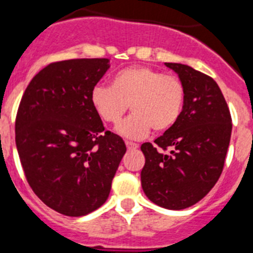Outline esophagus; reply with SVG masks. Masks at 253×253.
I'll list each match as a JSON object with an SVG mask.
<instances>
[{
	"label": "esophagus",
	"instance_id": "esophagus-1",
	"mask_svg": "<svg viewBox=\"0 0 253 253\" xmlns=\"http://www.w3.org/2000/svg\"><path fill=\"white\" fill-rule=\"evenodd\" d=\"M126 146H127V148H128V149H137V148H138V144L133 143V142H129V141L126 142Z\"/></svg>",
	"mask_w": 253,
	"mask_h": 253
}]
</instances>
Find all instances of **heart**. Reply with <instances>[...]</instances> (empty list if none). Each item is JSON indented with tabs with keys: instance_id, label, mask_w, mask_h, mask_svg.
Segmentation results:
<instances>
[{
	"instance_id": "heart-1",
	"label": "heart",
	"mask_w": 253,
	"mask_h": 253,
	"mask_svg": "<svg viewBox=\"0 0 253 253\" xmlns=\"http://www.w3.org/2000/svg\"><path fill=\"white\" fill-rule=\"evenodd\" d=\"M185 91L175 77L148 67H131L112 78L111 86L97 84L91 90V104L105 122L116 125L127 107L132 112L117 127L127 138L138 139L153 128L164 132L181 114Z\"/></svg>"
}]
</instances>
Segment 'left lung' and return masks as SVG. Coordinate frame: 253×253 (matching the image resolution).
<instances>
[{
  "mask_svg": "<svg viewBox=\"0 0 253 253\" xmlns=\"http://www.w3.org/2000/svg\"><path fill=\"white\" fill-rule=\"evenodd\" d=\"M185 91L178 121L154 144L141 146L144 194L154 204L181 210L202 200L219 180L231 138V115L212 78L192 67L166 63Z\"/></svg>",
  "mask_w": 253,
  "mask_h": 253,
  "instance_id": "left-lung-1",
  "label": "left lung"
}]
</instances>
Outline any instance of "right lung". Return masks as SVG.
<instances>
[{
    "instance_id": "obj_1",
    "label": "right lung",
    "mask_w": 253,
    "mask_h": 253,
    "mask_svg": "<svg viewBox=\"0 0 253 253\" xmlns=\"http://www.w3.org/2000/svg\"><path fill=\"white\" fill-rule=\"evenodd\" d=\"M109 59H70L42 69L27 86L16 117V146L27 181L50 209L84 216L107 200L124 139L105 132L91 90Z\"/></svg>"
}]
</instances>
